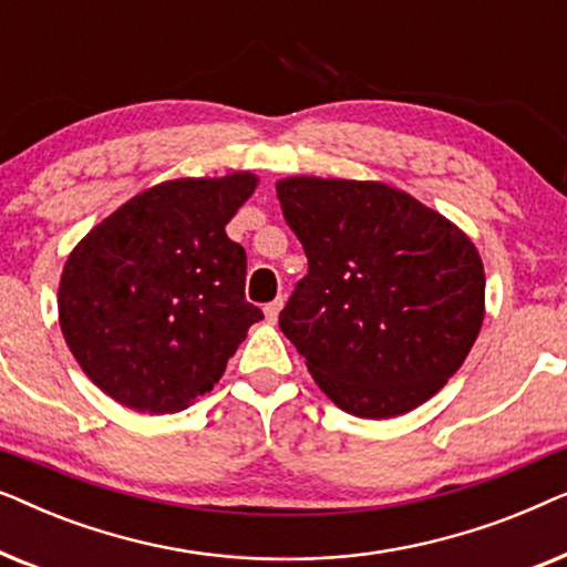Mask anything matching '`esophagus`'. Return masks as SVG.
Here are the masks:
<instances>
[{
	"label": "esophagus",
	"mask_w": 567,
	"mask_h": 567,
	"mask_svg": "<svg viewBox=\"0 0 567 567\" xmlns=\"http://www.w3.org/2000/svg\"><path fill=\"white\" fill-rule=\"evenodd\" d=\"M281 307H284V299L281 297L274 299V301H270V305L262 307V312H266V320L268 322H276L278 320V312H281Z\"/></svg>",
	"instance_id": "1"
}]
</instances>
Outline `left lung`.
Masks as SVG:
<instances>
[{
	"label": "left lung",
	"mask_w": 567,
	"mask_h": 567,
	"mask_svg": "<svg viewBox=\"0 0 567 567\" xmlns=\"http://www.w3.org/2000/svg\"><path fill=\"white\" fill-rule=\"evenodd\" d=\"M276 193L309 260L278 324L317 386L369 421L431 400L483 328L485 270L472 239L377 181L293 175Z\"/></svg>",
	"instance_id": "1"
}]
</instances>
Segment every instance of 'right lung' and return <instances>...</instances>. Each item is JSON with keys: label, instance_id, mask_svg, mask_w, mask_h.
I'll list each match as a JSON object with an SVG mask.
<instances>
[{"label": "right lung", "instance_id": "right-lung-1", "mask_svg": "<svg viewBox=\"0 0 567 567\" xmlns=\"http://www.w3.org/2000/svg\"><path fill=\"white\" fill-rule=\"evenodd\" d=\"M258 175L181 177L136 193L64 262L59 324L84 374L136 413L185 410L219 382L262 312L227 224Z\"/></svg>", "mask_w": 567, "mask_h": 567}]
</instances>
